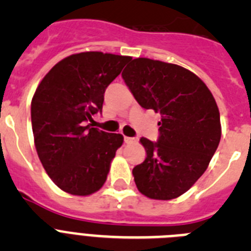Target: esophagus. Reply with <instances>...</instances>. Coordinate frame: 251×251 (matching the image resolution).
Returning a JSON list of instances; mask_svg holds the SVG:
<instances>
[{
	"label": "esophagus",
	"mask_w": 251,
	"mask_h": 251,
	"mask_svg": "<svg viewBox=\"0 0 251 251\" xmlns=\"http://www.w3.org/2000/svg\"><path fill=\"white\" fill-rule=\"evenodd\" d=\"M124 142L126 143H134V142H137V138H134V137H124Z\"/></svg>",
	"instance_id": "1"
}]
</instances>
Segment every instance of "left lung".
<instances>
[{"instance_id": "1", "label": "left lung", "mask_w": 251, "mask_h": 251, "mask_svg": "<svg viewBox=\"0 0 251 251\" xmlns=\"http://www.w3.org/2000/svg\"><path fill=\"white\" fill-rule=\"evenodd\" d=\"M139 105L161 114L157 142L142 137L147 157L133 168L141 194L172 200L202 176L221 138L219 108L200 77L176 64L138 57L122 73Z\"/></svg>"}]
</instances>
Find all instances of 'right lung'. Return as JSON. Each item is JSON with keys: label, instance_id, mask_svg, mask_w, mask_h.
Wrapping results in <instances>:
<instances>
[{"label": "right lung", "instance_id": "1", "mask_svg": "<svg viewBox=\"0 0 251 251\" xmlns=\"http://www.w3.org/2000/svg\"><path fill=\"white\" fill-rule=\"evenodd\" d=\"M130 56L88 51L65 57L45 75L31 101L39 158L52 182L76 196L97 192L123 136L93 128L104 93Z\"/></svg>", "mask_w": 251, "mask_h": 251}]
</instances>
